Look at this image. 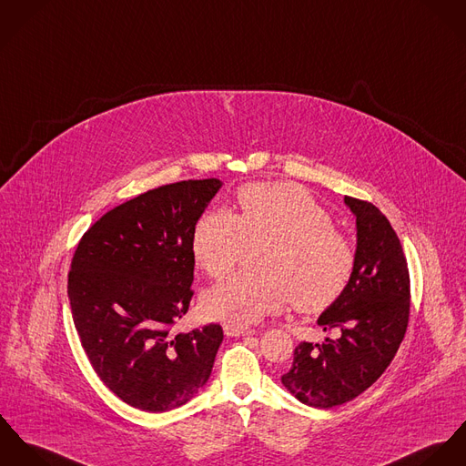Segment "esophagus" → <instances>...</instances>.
<instances>
[{
    "instance_id": "obj_1",
    "label": "esophagus",
    "mask_w": 466,
    "mask_h": 466,
    "mask_svg": "<svg viewBox=\"0 0 466 466\" xmlns=\"http://www.w3.org/2000/svg\"><path fill=\"white\" fill-rule=\"evenodd\" d=\"M223 332H225L227 336H230V338H239V336L254 334L256 330H252V329H248V327H239V325H230V323H227V325H223Z\"/></svg>"
}]
</instances>
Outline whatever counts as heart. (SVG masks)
I'll return each mask as SVG.
<instances>
[{
  "label": "heart",
  "mask_w": 466,
  "mask_h": 466,
  "mask_svg": "<svg viewBox=\"0 0 466 466\" xmlns=\"http://www.w3.org/2000/svg\"><path fill=\"white\" fill-rule=\"evenodd\" d=\"M239 214L206 212L193 228V258L210 279H221L248 247L260 248V273H239L208 289V318L243 325L291 304L304 312L330 308L356 271L352 241L334 228L330 214L293 184H248L238 191Z\"/></svg>",
  "instance_id": "obj_1"
}]
</instances>
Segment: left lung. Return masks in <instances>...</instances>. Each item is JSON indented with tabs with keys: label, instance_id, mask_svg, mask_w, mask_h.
I'll return each mask as SVG.
<instances>
[{
	"label": "left lung",
	"instance_id": "1",
	"mask_svg": "<svg viewBox=\"0 0 466 466\" xmlns=\"http://www.w3.org/2000/svg\"><path fill=\"white\" fill-rule=\"evenodd\" d=\"M356 216V271L347 291L318 318L338 330L321 345L300 343L282 384L300 402L329 410L368 390L393 361L410 321V269L399 236L370 202L345 197Z\"/></svg>",
	"mask_w": 466,
	"mask_h": 466
}]
</instances>
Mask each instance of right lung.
<instances>
[{
  "mask_svg": "<svg viewBox=\"0 0 466 466\" xmlns=\"http://www.w3.org/2000/svg\"><path fill=\"white\" fill-rule=\"evenodd\" d=\"M218 178L147 191L104 214L80 239L67 297L82 347L105 386L164 413L206 386L223 341L216 323L173 334L193 299V228Z\"/></svg>",
  "mask_w": 466,
  "mask_h": 466,
  "instance_id": "obj_1",
  "label": "right lung"
}]
</instances>
